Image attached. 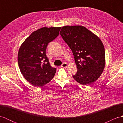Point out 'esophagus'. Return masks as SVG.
<instances>
[{"label":"esophagus","instance_id":"obj_1","mask_svg":"<svg viewBox=\"0 0 123 123\" xmlns=\"http://www.w3.org/2000/svg\"><path fill=\"white\" fill-rule=\"evenodd\" d=\"M61 67L62 68H67L68 64L67 63H66V62H64V63L61 65Z\"/></svg>","mask_w":123,"mask_h":123}]
</instances>
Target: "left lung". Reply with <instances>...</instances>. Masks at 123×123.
Listing matches in <instances>:
<instances>
[{
    "label": "left lung",
    "instance_id": "8db88e82",
    "mask_svg": "<svg viewBox=\"0 0 123 123\" xmlns=\"http://www.w3.org/2000/svg\"><path fill=\"white\" fill-rule=\"evenodd\" d=\"M60 34L71 49L78 71L73 78L90 85L100 77L105 66V49L100 39L82 26L62 27Z\"/></svg>",
    "mask_w": 123,
    "mask_h": 123
}]
</instances>
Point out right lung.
Returning a JSON list of instances; mask_svg holds the SVG:
<instances>
[{"mask_svg":"<svg viewBox=\"0 0 123 123\" xmlns=\"http://www.w3.org/2000/svg\"><path fill=\"white\" fill-rule=\"evenodd\" d=\"M61 27H42L33 32L20 46L18 63L22 75L35 87H40L53 79L56 71L46 55L48 44L59 35Z\"/></svg>","mask_w":123,"mask_h":123,"instance_id":"right-lung-1","label":"right lung"}]
</instances>
